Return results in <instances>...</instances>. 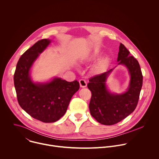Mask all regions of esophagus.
Listing matches in <instances>:
<instances>
[{
	"instance_id": "1",
	"label": "esophagus",
	"mask_w": 159,
	"mask_h": 159,
	"mask_svg": "<svg viewBox=\"0 0 159 159\" xmlns=\"http://www.w3.org/2000/svg\"><path fill=\"white\" fill-rule=\"evenodd\" d=\"M79 84H80V86L82 88H84L87 86V82L84 79H81L79 80Z\"/></svg>"
}]
</instances>
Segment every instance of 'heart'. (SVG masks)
<instances>
[{"mask_svg": "<svg viewBox=\"0 0 159 159\" xmlns=\"http://www.w3.org/2000/svg\"><path fill=\"white\" fill-rule=\"evenodd\" d=\"M95 56L93 57V58H94ZM109 62V58L107 57H103L102 59H101L99 62L97 63V65L95 66V70L98 72L100 73L101 72H102L105 69Z\"/></svg>", "mask_w": 159, "mask_h": 159, "instance_id": "heart-1", "label": "heart"}]
</instances>
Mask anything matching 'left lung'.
I'll return each instance as SVG.
<instances>
[{"label": "left lung", "instance_id": "8db88e82", "mask_svg": "<svg viewBox=\"0 0 159 159\" xmlns=\"http://www.w3.org/2000/svg\"><path fill=\"white\" fill-rule=\"evenodd\" d=\"M117 61L118 65L126 67L130 76L128 87L125 93H111L107 87V79L115 67L90 79L87 84L92 93L89 106L90 115L104 125L116 124L134 111L142 87L143 76L139 63L122 43L120 45Z\"/></svg>", "mask_w": 159, "mask_h": 159}]
</instances>
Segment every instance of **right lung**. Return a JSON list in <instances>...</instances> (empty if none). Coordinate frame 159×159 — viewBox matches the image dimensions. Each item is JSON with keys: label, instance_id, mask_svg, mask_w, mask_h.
<instances>
[{"label": "right lung", "instance_id": "obj_1", "mask_svg": "<svg viewBox=\"0 0 159 159\" xmlns=\"http://www.w3.org/2000/svg\"><path fill=\"white\" fill-rule=\"evenodd\" d=\"M51 40L36 42L19 58L14 75L19 104L31 117L44 123H53L66 111L73 95L79 89L77 80L67 82L54 77L47 82H34L31 78V69Z\"/></svg>", "mask_w": 159, "mask_h": 159}]
</instances>
